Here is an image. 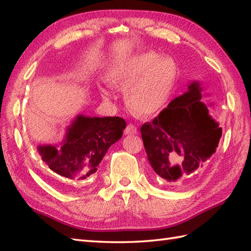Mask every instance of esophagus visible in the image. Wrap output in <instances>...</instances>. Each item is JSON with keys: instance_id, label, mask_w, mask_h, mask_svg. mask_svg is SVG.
Segmentation results:
<instances>
[{"instance_id": "34e87169", "label": "esophagus", "mask_w": 251, "mask_h": 251, "mask_svg": "<svg viewBox=\"0 0 251 251\" xmlns=\"http://www.w3.org/2000/svg\"><path fill=\"white\" fill-rule=\"evenodd\" d=\"M137 132H138L137 126L136 125H132V124L127 125V127L125 128V130H124L125 135H136Z\"/></svg>"}]
</instances>
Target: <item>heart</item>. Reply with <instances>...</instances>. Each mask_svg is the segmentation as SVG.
I'll list each match as a JSON object with an SVG mask.
<instances>
[{
    "mask_svg": "<svg viewBox=\"0 0 251 251\" xmlns=\"http://www.w3.org/2000/svg\"><path fill=\"white\" fill-rule=\"evenodd\" d=\"M108 79L124 87L127 106L138 115H153L164 108L176 82L177 67L173 59L143 52L109 69ZM103 96L109 92L102 90Z\"/></svg>",
    "mask_w": 251,
    "mask_h": 251,
    "instance_id": "b5f03b06",
    "label": "heart"
}]
</instances>
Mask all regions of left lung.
<instances>
[{"label": "left lung", "instance_id": "obj_1", "mask_svg": "<svg viewBox=\"0 0 251 251\" xmlns=\"http://www.w3.org/2000/svg\"><path fill=\"white\" fill-rule=\"evenodd\" d=\"M201 93L198 81L189 83L187 92L141 126L150 164L167 182L189 176L216 152L223 129L209 114Z\"/></svg>", "mask_w": 251, "mask_h": 251}]
</instances>
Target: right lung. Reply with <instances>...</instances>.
<instances>
[{
	"mask_svg": "<svg viewBox=\"0 0 251 251\" xmlns=\"http://www.w3.org/2000/svg\"><path fill=\"white\" fill-rule=\"evenodd\" d=\"M126 122L119 116L77 115L57 145H38L37 151L51 171L63 182L80 183L100 168L109 148L122 138Z\"/></svg>",
	"mask_w": 251,
	"mask_h": 251,
	"instance_id": "obj_1",
	"label": "right lung"
}]
</instances>
